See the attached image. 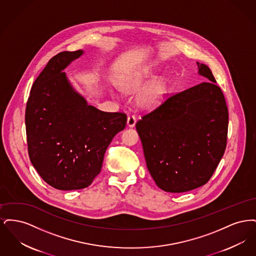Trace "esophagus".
<instances>
[{"instance_id":"obj_1","label":"esophagus","mask_w":256,"mask_h":256,"mask_svg":"<svg viewBox=\"0 0 256 256\" xmlns=\"http://www.w3.org/2000/svg\"><path fill=\"white\" fill-rule=\"evenodd\" d=\"M135 124H136V118L134 116H128V121H126V126L128 128H134Z\"/></svg>"}]
</instances>
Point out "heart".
<instances>
[{
    "label": "heart",
    "mask_w": 256,
    "mask_h": 256,
    "mask_svg": "<svg viewBox=\"0 0 256 256\" xmlns=\"http://www.w3.org/2000/svg\"><path fill=\"white\" fill-rule=\"evenodd\" d=\"M152 74V68L146 66H139L122 74V76L119 80V84L124 92L134 93L145 85L146 80ZM166 78L161 76H156L140 90L136 97V102L141 108L154 110L162 104L166 96Z\"/></svg>",
    "instance_id": "1"
}]
</instances>
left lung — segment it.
I'll list each match as a JSON object with an SVG mask.
<instances>
[{"label": "left lung", "instance_id": "8db88e82", "mask_svg": "<svg viewBox=\"0 0 256 256\" xmlns=\"http://www.w3.org/2000/svg\"><path fill=\"white\" fill-rule=\"evenodd\" d=\"M196 65L204 82L169 98L136 122L146 168L165 192L183 193L204 185L226 146L224 94L208 66Z\"/></svg>", "mask_w": 256, "mask_h": 256}]
</instances>
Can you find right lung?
<instances>
[{
  "mask_svg": "<svg viewBox=\"0 0 256 256\" xmlns=\"http://www.w3.org/2000/svg\"><path fill=\"white\" fill-rule=\"evenodd\" d=\"M84 54L54 56L36 80L26 108L30 162L45 182L63 191L92 183L110 142L126 122L124 113L90 106L63 72Z\"/></svg>",
  "mask_w": 256,
  "mask_h": 256,
  "instance_id": "obj_1",
  "label": "right lung"
}]
</instances>
